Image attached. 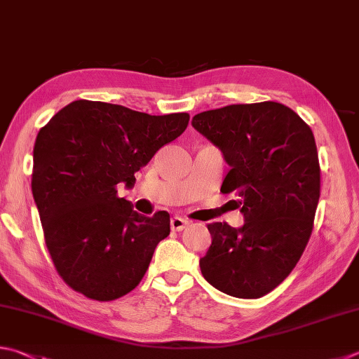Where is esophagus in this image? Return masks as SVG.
<instances>
[{"mask_svg":"<svg viewBox=\"0 0 359 359\" xmlns=\"http://www.w3.org/2000/svg\"><path fill=\"white\" fill-rule=\"evenodd\" d=\"M187 225H189V222L181 219V217H172V220H170V228L173 229V231H182V229H184Z\"/></svg>","mask_w":359,"mask_h":359,"instance_id":"obj_1","label":"esophagus"}]
</instances>
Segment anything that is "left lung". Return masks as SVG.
I'll list each match as a JSON object with an SVG mask.
<instances>
[{"label":"left lung","instance_id":"1","mask_svg":"<svg viewBox=\"0 0 359 359\" xmlns=\"http://www.w3.org/2000/svg\"><path fill=\"white\" fill-rule=\"evenodd\" d=\"M192 126L229 165L220 191L241 197V228L209 223L212 243L200 259L205 280L238 299H259L303 255L320 197V165L311 128L290 107L262 101L205 111Z\"/></svg>","mask_w":359,"mask_h":359}]
</instances>
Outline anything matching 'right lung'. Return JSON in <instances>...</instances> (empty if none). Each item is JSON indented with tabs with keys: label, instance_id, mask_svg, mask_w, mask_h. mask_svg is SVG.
I'll return each mask as SVG.
<instances>
[{
	"label": "right lung",
	"instance_id": "1",
	"mask_svg": "<svg viewBox=\"0 0 359 359\" xmlns=\"http://www.w3.org/2000/svg\"><path fill=\"white\" fill-rule=\"evenodd\" d=\"M187 123L186 112L150 116L78 100L39 131L32 195L54 267L73 290L109 302L144 278L154 248L170 234V215L136 212L117 184L133 187L134 173Z\"/></svg>",
	"mask_w": 359,
	"mask_h": 359
}]
</instances>
